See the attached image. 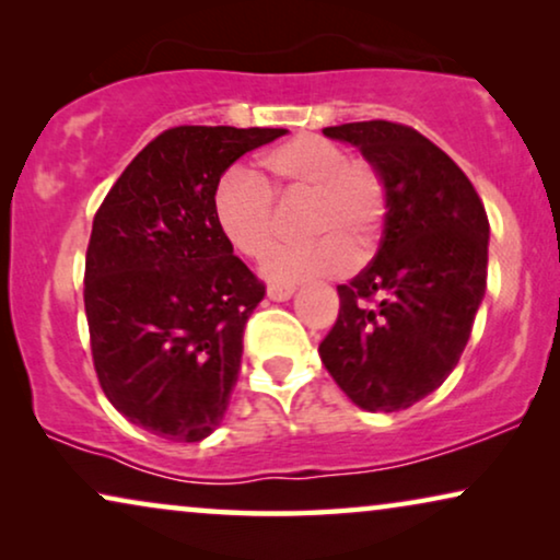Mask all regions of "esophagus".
Instances as JSON below:
<instances>
[{
	"label": "esophagus",
	"instance_id": "esophagus-1",
	"mask_svg": "<svg viewBox=\"0 0 560 560\" xmlns=\"http://www.w3.org/2000/svg\"><path fill=\"white\" fill-rule=\"evenodd\" d=\"M295 288L293 285H270L267 288V298L270 301H288V298H293Z\"/></svg>",
	"mask_w": 560,
	"mask_h": 560
}]
</instances>
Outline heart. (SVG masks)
I'll use <instances>...</instances> for the list:
<instances>
[{
    "mask_svg": "<svg viewBox=\"0 0 560 560\" xmlns=\"http://www.w3.org/2000/svg\"><path fill=\"white\" fill-rule=\"evenodd\" d=\"M262 167L285 198H308L303 234L313 242L282 247L265 262L272 282H295L313 275L362 265L377 249L387 213V188L377 167L349 158L339 142L298 135L267 150ZM213 217L221 234L244 257L262 259L278 240V198L270 183L247 167H232L213 194Z\"/></svg>",
    "mask_w": 560,
    "mask_h": 560,
    "instance_id": "obj_1",
    "label": "heart"
}]
</instances>
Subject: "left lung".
Returning <instances> with one entry per match:
<instances>
[{
    "label": "left lung",
    "instance_id": "left-lung-1",
    "mask_svg": "<svg viewBox=\"0 0 560 560\" xmlns=\"http://www.w3.org/2000/svg\"><path fill=\"white\" fill-rule=\"evenodd\" d=\"M377 167L385 232L370 265L339 285V318L318 354L351 402L405 410L454 372L487 290L489 221L471 180L408 125L326 127Z\"/></svg>",
    "mask_w": 560,
    "mask_h": 560
}]
</instances>
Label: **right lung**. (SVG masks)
Returning <instances> with one entry per match:
<instances>
[{"mask_svg":"<svg viewBox=\"0 0 560 560\" xmlns=\"http://www.w3.org/2000/svg\"><path fill=\"white\" fill-rule=\"evenodd\" d=\"M288 129L158 135L94 217L83 275L91 357L109 402L167 441H203L240 380L244 326L265 298L213 217L221 175Z\"/></svg>","mask_w":560,"mask_h":560,"instance_id":"obj_1","label":"right lung"}]
</instances>
